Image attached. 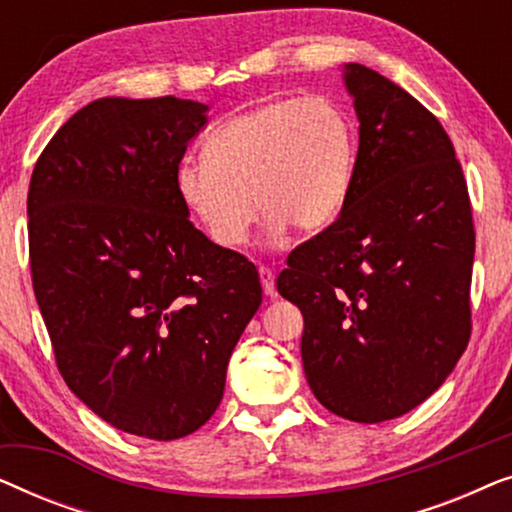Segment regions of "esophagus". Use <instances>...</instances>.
<instances>
[{
  "label": "esophagus",
  "instance_id": "obj_1",
  "mask_svg": "<svg viewBox=\"0 0 512 512\" xmlns=\"http://www.w3.org/2000/svg\"><path fill=\"white\" fill-rule=\"evenodd\" d=\"M258 277H261V284H263V291L265 296L275 298L277 296V289H275V272H272L268 265H261L258 268Z\"/></svg>",
  "mask_w": 512,
  "mask_h": 512
}]
</instances>
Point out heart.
<instances>
[{
  "label": "heart",
  "mask_w": 512,
  "mask_h": 512,
  "mask_svg": "<svg viewBox=\"0 0 512 512\" xmlns=\"http://www.w3.org/2000/svg\"><path fill=\"white\" fill-rule=\"evenodd\" d=\"M359 137L352 116L324 95L282 97L216 128L202 163H184L177 193L214 244L247 242L259 205L268 233H319L345 209ZM257 202H253V198Z\"/></svg>",
  "instance_id": "b5f03b06"
}]
</instances>
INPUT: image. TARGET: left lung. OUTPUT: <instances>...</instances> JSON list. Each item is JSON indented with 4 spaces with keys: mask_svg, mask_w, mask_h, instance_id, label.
I'll use <instances>...</instances> for the list:
<instances>
[{
    "mask_svg": "<svg viewBox=\"0 0 512 512\" xmlns=\"http://www.w3.org/2000/svg\"><path fill=\"white\" fill-rule=\"evenodd\" d=\"M352 193L298 244L277 291L300 307L305 377L326 410L377 424L426 401L471 338L475 228L461 163L424 104L349 62Z\"/></svg>",
    "mask_w": 512,
    "mask_h": 512,
    "instance_id": "8db88e82",
    "label": "left lung"
}]
</instances>
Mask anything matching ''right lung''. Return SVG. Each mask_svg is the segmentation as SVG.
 Returning <instances> with one entry per match:
<instances>
[{
    "label": "right lung",
    "instance_id": "right-lung-1",
    "mask_svg": "<svg viewBox=\"0 0 512 512\" xmlns=\"http://www.w3.org/2000/svg\"><path fill=\"white\" fill-rule=\"evenodd\" d=\"M207 104L102 97L55 132L27 193L30 270L55 363L104 422L198 431L263 300L249 258L188 221L177 193Z\"/></svg>",
    "mask_w": 512,
    "mask_h": 512
}]
</instances>
